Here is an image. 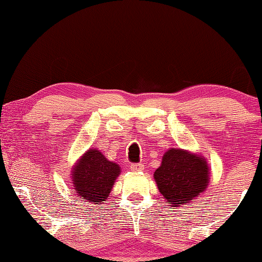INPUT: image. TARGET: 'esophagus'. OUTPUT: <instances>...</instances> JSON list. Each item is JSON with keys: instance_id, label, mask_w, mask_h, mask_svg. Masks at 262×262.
<instances>
[{"instance_id": "obj_1", "label": "esophagus", "mask_w": 262, "mask_h": 262, "mask_svg": "<svg viewBox=\"0 0 262 262\" xmlns=\"http://www.w3.org/2000/svg\"><path fill=\"white\" fill-rule=\"evenodd\" d=\"M129 168L133 172H139L144 170V165L143 164H132Z\"/></svg>"}]
</instances>
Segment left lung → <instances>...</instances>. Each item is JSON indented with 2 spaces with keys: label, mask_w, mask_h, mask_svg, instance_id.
<instances>
[{
  "label": "left lung",
  "mask_w": 262,
  "mask_h": 262,
  "mask_svg": "<svg viewBox=\"0 0 262 262\" xmlns=\"http://www.w3.org/2000/svg\"><path fill=\"white\" fill-rule=\"evenodd\" d=\"M154 179L170 209L185 208L207 189L210 180L209 165L201 154L170 148L163 155Z\"/></svg>",
  "instance_id": "obj_1"
}]
</instances>
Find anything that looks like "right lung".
Instances as JSON below:
<instances>
[{
  "mask_svg": "<svg viewBox=\"0 0 262 262\" xmlns=\"http://www.w3.org/2000/svg\"><path fill=\"white\" fill-rule=\"evenodd\" d=\"M121 173L119 164L111 162L97 148L86 150L72 168L74 190L92 205L107 200L115 180Z\"/></svg>",
  "mask_w": 262,
  "mask_h": 262,
  "instance_id": "add662e5",
  "label": "right lung"
}]
</instances>
